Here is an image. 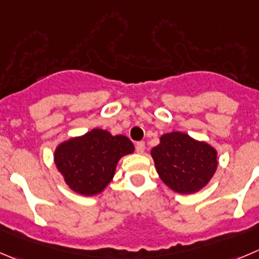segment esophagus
<instances>
[{
    "label": "esophagus",
    "instance_id": "esophagus-1",
    "mask_svg": "<svg viewBox=\"0 0 259 259\" xmlns=\"http://www.w3.org/2000/svg\"><path fill=\"white\" fill-rule=\"evenodd\" d=\"M137 154H144L145 152V142H137L136 144Z\"/></svg>",
    "mask_w": 259,
    "mask_h": 259
}]
</instances>
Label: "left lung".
<instances>
[{"label": "left lung", "mask_w": 259, "mask_h": 259, "mask_svg": "<svg viewBox=\"0 0 259 259\" xmlns=\"http://www.w3.org/2000/svg\"><path fill=\"white\" fill-rule=\"evenodd\" d=\"M151 156L162 183L181 194L205 188L218 169V150L181 131L160 136Z\"/></svg>", "instance_id": "obj_1"}]
</instances>
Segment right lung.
Listing matches in <instances>:
<instances>
[{
    "label": "right lung",
    "instance_id": "right-lung-1",
    "mask_svg": "<svg viewBox=\"0 0 259 259\" xmlns=\"http://www.w3.org/2000/svg\"><path fill=\"white\" fill-rule=\"evenodd\" d=\"M135 146L123 135L93 128L61 142L53 154L54 165L65 183L81 196L100 194L112 182L118 161L134 154Z\"/></svg>",
    "mask_w": 259,
    "mask_h": 259
}]
</instances>
